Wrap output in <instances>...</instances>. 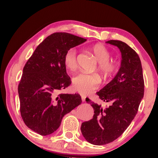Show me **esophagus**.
<instances>
[{
	"mask_svg": "<svg viewBox=\"0 0 158 158\" xmlns=\"http://www.w3.org/2000/svg\"><path fill=\"white\" fill-rule=\"evenodd\" d=\"M81 98H82V101H85V96L84 95H81Z\"/></svg>",
	"mask_w": 158,
	"mask_h": 158,
	"instance_id": "1",
	"label": "esophagus"
}]
</instances>
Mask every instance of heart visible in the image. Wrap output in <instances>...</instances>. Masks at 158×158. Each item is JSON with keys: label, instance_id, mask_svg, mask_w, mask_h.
<instances>
[{"label": "heart", "instance_id": "b5f03b06", "mask_svg": "<svg viewBox=\"0 0 158 158\" xmlns=\"http://www.w3.org/2000/svg\"><path fill=\"white\" fill-rule=\"evenodd\" d=\"M98 64V70L105 76H109L115 73L116 64L109 60L111 54L104 45L96 44L91 47ZM64 64L68 70H73L77 67V50L70 48L66 51L64 55ZM101 79L96 74H87L79 73L73 77V86L75 90L82 94H87L98 88Z\"/></svg>", "mask_w": 158, "mask_h": 158}]
</instances>
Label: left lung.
I'll use <instances>...</instances> for the list:
<instances>
[{
  "label": "left lung",
  "mask_w": 158,
  "mask_h": 158,
  "mask_svg": "<svg viewBox=\"0 0 158 158\" xmlns=\"http://www.w3.org/2000/svg\"><path fill=\"white\" fill-rule=\"evenodd\" d=\"M106 43L118 47L122 53L121 68L115 77L97 92L99 98L109 103L106 108L92 102V119L83 122L81 130L88 142L95 145L109 144L124 133L137 114L144 96L142 68L137 53L126 43L109 40Z\"/></svg>",
  "instance_id": "1"
}]
</instances>
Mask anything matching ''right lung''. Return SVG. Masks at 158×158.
Here are the masks:
<instances>
[{"label":"right lung","instance_id":"add662e5","mask_svg":"<svg viewBox=\"0 0 158 158\" xmlns=\"http://www.w3.org/2000/svg\"><path fill=\"white\" fill-rule=\"evenodd\" d=\"M86 41L65 32H55L36 47L23 69L18 86L20 112L25 124L46 136L59 128L62 117L82 102L79 94L57 93L71 84L66 73V51Z\"/></svg>","mask_w":158,"mask_h":158}]
</instances>
